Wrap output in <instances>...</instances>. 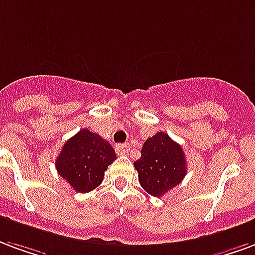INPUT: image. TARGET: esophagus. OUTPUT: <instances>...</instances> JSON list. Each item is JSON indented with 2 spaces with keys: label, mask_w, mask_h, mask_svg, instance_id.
Wrapping results in <instances>:
<instances>
[{
  "label": "esophagus",
  "mask_w": 255,
  "mask_h": 255,
  "mask_svg": "<svg viewBox=\"0 0 255 255\" xmlns=\"http://www.w3.org/2000/svg\"><path fill=\"white\" fill-rule=\"evenodd\" d=\"M129 145L128 144H118V145L115 146V150H117V153L118 155H125L126 152L129 150Z\"/></svg>",
  "instance_id": "obj_1"
}]
</instances>
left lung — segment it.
I'll return each instance as SVG.
<instances>
[{"label": "left lung", "instance_id": "1", "mask_svg": "<svg viewBox=\"0 0 255 255\" xmlns=\"http://www.w3.org/2000/svg\"><path fill=\"white\" fill-rule=\"evenodd\" d=\"M134 167L142 189L157 198L179 185L187 171L182 146L163 131L144 142Z\"/></svg>", "mask_w": 255, "mask_h": 255}]
</instances>
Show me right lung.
I'll list each match as a JSON object with an SVG mask.
<instances>
[{"mask_svg":"<svg viewBox=\"0 0 255 255\" xmlns=\"http://www.w3.org/2000/svg\"><path fill=\"white\" fill-rule=\"evenodd\" d=\"M115 159V150L109 141L83 129L65 142L55 167L77 193H87L99 186L105 171Z\"/></svg>","mask_w":255,"mask_h":255,"instance_id":"right-lung-1","label":"right lung"}]
</instances>
